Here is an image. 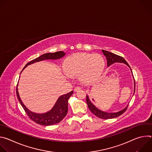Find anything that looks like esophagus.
I'll list each match as a JSON object with an SVG mask.
<instances>
[{
    "label": "esophagus",
    "instance_id": "1",
    "mask_svg": "<svg viewBox=\"0 0 152 152\" xmlns=\"http://www.w3.org/2000/svg\"><path fill=\"white\" fill-rule=\"evenodd\" d=\"M81 90V88L79 87V86H76V87H75V89H74V91H75V92H76V91H79V90Z\"/></svg>",
    "mask_w": 152,
    "mask_h": 152
}]
</instances>
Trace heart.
<instances>
[{"label":"heart","instance_id":"b5f03b06","mask_svg":"<svg viewBox=\"0 0 152 152\" xmlns=\"http://www.w3.org/2000/svg\"><path fill=\"white\" fill-rule=\"evenodd\" d=\"M104 66L105 62L101 55L78 53L67 59L64 67L68 76H80L85 82L91 83L102 75Z\"/></svg>","mask_w":152,"mask_h":152}]
</instances>
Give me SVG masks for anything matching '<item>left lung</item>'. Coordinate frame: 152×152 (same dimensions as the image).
Wrapping results in <instances>:
<instances>
[{"label": "left lung", "mask_w": 152, "mask_h": 152, "mask_svg": "<svg viewBox=\"0 0 152 152\" xmlns=\"http://www.w3.org/2000/svg\"><path fill=\"white\" fill-rule=\"evenodd\" d=\"M103 55H104V56L106 58L107 60V67L110 66L111 65L113 64L115 62H120V63H123L126 64V66H127L130 69H131L132 75L133 76V78L134 79V75L132 74V70L130 67L129 65L128 64V63L126 61V60L121 56H120L117 55H115L113 53H111L110 52H108L104 50H102ZM135 80H134V94L135 93ZM86 103H87L88 107L90 109V110L91 111V113H93L96 116H97L99 118H102V119H111V118H116L120 115H121L122 114H123L126 110H127V108L128 107V104L122 110L118 111L117 113H106L104 111H103L98 108L97 107H96V106L91 102V101L90 100L88 95L86 96Z\"/></svg>", "instance_id": "left-lung-1"}]
</instances>
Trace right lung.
Masks as SVG:
<instances>
[{"mask_svg": "<svg viewBox=\"0 0 152 152\" xmlns=\"http://www.w3.org/2000/svg\"><path fill=\"white\" fill-rule=\"evenodd\" d=\"M66 53L62 51H59L55 53H45L40 56L33 59L32 61L29 62L25 67L23 69L22 71L29 65L34 64L35 62H37L39 61H41L42 60H48V59H59L62 58ZM21 71V72H22ZM20 73V74H21ZM18 86V85H17ZM16 93L17 99L20 103L21 105L22 106L24 110L25 111L27 115L29 117L33 120L34 122L43 126H51L59 123L62 119L66 116L68 112V100L70 96L73 94V91L61 96L57 99L56 103L52 109L45 113H35L32 112L29 110H28L26 106L24 104L22 100H21L20 97L19 96V93L18 91V87L17 86Z\"/></svg>", "mask_w": 152, "mask_h": 152, "instance_id": "right-lung-1", "label": "right lung"}]
</instances>
